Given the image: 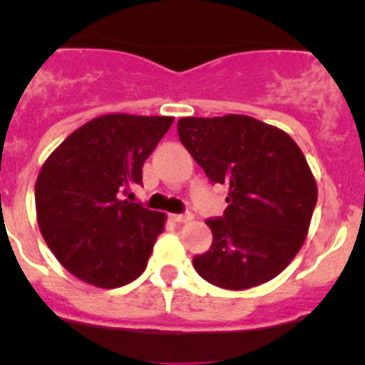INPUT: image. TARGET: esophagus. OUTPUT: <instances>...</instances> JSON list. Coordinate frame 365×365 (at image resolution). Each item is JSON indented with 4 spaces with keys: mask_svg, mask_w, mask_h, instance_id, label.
Returning a JSON list of instances; mask_svg holds the SVG:
<instances>
[{
    "mask_svg": "<svg viewBox=\"0 0 365 365\" xmlns=\"http://www.w3.org/2000/svg\"><path fill=\"white\" fill-rule=\"evenodd\" d=\"M173 217V221H177V222H190L193 219V215L190 214H175V215H172Z\"/></svg>",
    "mask_w": 365,
    "mask_h": 365,
    "instance_id": "obj_1",
    "label": "esophagus"
}]
</instances>
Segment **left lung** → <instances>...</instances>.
Returning <instances> with one entry per match:
<instances>
[{
  "instance_id": "left-lung-1",
  "label": "left lung",
  "mask_w": 365,
  "mask_h": 365,
  "mask_svg": "<svg viewBox=\"0 0 365 365\" xmlns=\"http://www.w3.org/2000/svg\"><path fill=\"white\" fill-rule=\"evenodd\" d=\"M177 131L208 179L228 185L225 215L206 221L210 250L193 257L199 276L228 291L276 278L299 252L318 199L298 144L247 115L185 117Z\"/></svg>"
}]
</instances>
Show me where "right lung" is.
Here are the masks:
<instances>
[{
	"mask_svg": "<svg viewBox=\"0 0 365 365\" xmlns=\"http://www.w3.org/2000/svg\"><path fill=\"white\" fill-rule=\"evenodd\" d=\"M173 117L102 115L69 135L41 166L36 219L56 259L82 282L117 289L146 270L166 214L122 199Z\"/></svg>",
	"mask_w": 365,
	"mask_h": 365,
	"instance_id": "1",
	"label": "right lung"
}]
</instances>
